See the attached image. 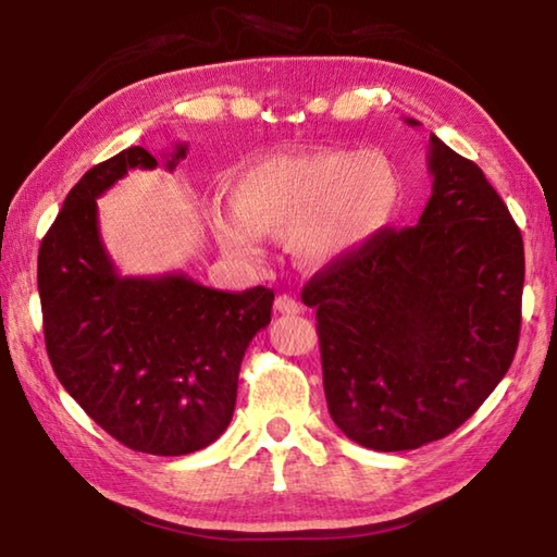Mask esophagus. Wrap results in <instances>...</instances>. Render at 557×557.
Segmentation results:
<instances>
[{"label": "esophagus", "instance_id": "esophagus-1", "mask_svg": "<svg viewBox=\"0 0 557 557\" xmlns=\"http://www.w3.org/2000/svg\"><path fill=\"white\" fill-rule=\"evenodd\" d=\"M275 309H277L280 314H299V312H301V305H299V301H297L295 297L280 295V297L275 299Z\"/></svg>", "mask_w": 557, "mask_h": 557}]
</instances>
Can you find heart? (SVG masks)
<instances>
[{"mask_svg": "<svg viewBox=\"0 0 557 557\" xmlns=\"http://www.w3.org/2000/svg\"><path fill=\"white\" fill-rule=\"evenodd\" d=\"M403 176L383 152L312 149L262 157L233 178V211L213 206L211 225L233 256L258 258L265 235L292 233L307 265H334L388 228Z\"/></svg>", "mask_w": 557, "mask_h": 557, "instance_id": "b5f03b06", "label": "heart"}]
</instances>
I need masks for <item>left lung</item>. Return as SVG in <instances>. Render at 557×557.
<instances>
[{
    "label": "left lung",
    "instance_id": "obj_1",
    "mask_svg": "<svg viewBox=\"0 0 557 557\" xmlns=\"http://www.w3.org/2000/svg\"><path fill=\"white\" fill-rule=\"evenodd\" d=\"M408 125H420L405 120ZM432 196L307 282L329 414L375 451L418 449L479 410L521 334L523 238L482 169L430 135Z\"/></svg>",
    "mask_w": 557,
    "mask_h": 557
}]
</instances>
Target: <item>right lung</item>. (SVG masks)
Instances as JSON below:
<instances>
[{
	"label": "right lung",
	"instance_id": "1",
	"mask_svg": "<svg viewBox=\"0 0 557 557\" xmlns=\"http://www.w3.org/2000/svg\"><path fill=\"white\" fill-rule=\"evenodd\" d=\"M184 157L176 145L164 166ZM157 164L129 147L83 174L41 240L39 297L46 351L71 398L125 447L178 457L228 428L245 348L270 324L275 292H221L184 272L120 275L98 199L129 169Z\"/></svg>",
	"mask_w": 557,
	"mask_h": 557
}]
</instances>
